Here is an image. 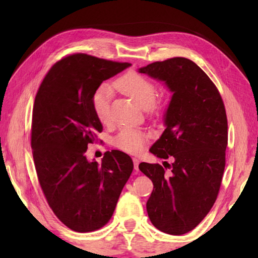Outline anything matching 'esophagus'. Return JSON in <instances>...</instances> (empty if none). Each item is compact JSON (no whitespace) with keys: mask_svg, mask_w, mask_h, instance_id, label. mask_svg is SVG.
Instances as JSON below:
<instances>
[{"mask_svg":"<svg viewBox=\"0 0 258 258\" xmlns=\"http://www.w3.org/2000/svg\"><path fill=\"white\" fill-rule=\"evenodd\" d=\"M133 163H134V169L137 172H139V163H140V160L138 158H133Z\"/></svg>","mask_w":258,"mask_h":258,"instance_id":"1","label":"esophagus"}]
</instances>
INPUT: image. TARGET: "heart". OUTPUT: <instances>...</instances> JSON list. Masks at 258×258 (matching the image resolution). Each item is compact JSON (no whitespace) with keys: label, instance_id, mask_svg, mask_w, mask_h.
<instances>
[{"label":"heart","instance_id":"1","mask_svg":"<svg viewBox=\"0 0 258 258\" xmlns=\"http://www.w3.org/2000/svg\"><path fill=\"white\" fill-rule=\"evenodd\" d=\"M112 87L133 99L142 108H157L160 101H156V85L149 78L138 73L130 72L112 83ZM112 91L110 86L102 85L93 95V108L98 119L102 124L110 120V102ZM113 145L120 150L137 154L145 145V135L132 127H123L113 138Z\"/></svg>","mask_w":258,"mask_h":258}]
</instances>
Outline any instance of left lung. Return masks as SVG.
<instances>
[{
    "instance_id": "obj_1",
    "label": "left lung",
    "mask_w": 258,
    "mask_h": 258,
    "mask_svg": "<svg viewBox=\"0 0 258 258\" xmlns=\"http://www.w3.org/2000/svg\"><path fill=\"white\" fill-rule=\"evenodd\" d=\"M139 73L163 82L172 93L165 131L149 150L172 159L164 161L170 172L159 164L139 165L154 183L148 216L158 230L181 235L204 220L217 198L228 146L224 103L206 73L186 58L157 61Z\"/></svg>"
}]
</instances>
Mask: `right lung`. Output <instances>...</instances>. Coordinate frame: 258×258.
<instances>
[{"label":"right lung","mask_w":258,"mask_h":258,"mask_svg":"<svg viewBox=\"0 0 258 258\" xmlns=\"http://www.w3.org/2000/svg\"><path fill=\"white\" fill-rule=\"evenodd\" d=\"M130 66L83 53L66 56L46 74L35 98L32 149L38 181L55 216L76 232L107 224L133 171L123 151H107L101 164L85 156L103 128L93 95Z\"/></svg>","instance_id":"add662e5"}]
</instances>
